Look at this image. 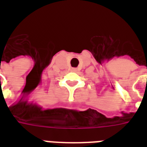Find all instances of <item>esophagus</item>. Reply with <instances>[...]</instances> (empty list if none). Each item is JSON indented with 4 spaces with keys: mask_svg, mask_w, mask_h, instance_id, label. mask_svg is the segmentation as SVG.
Segmentation results:
<instances>
[{
    "mask_svg": "<svg viewBox=\"0 0 147 147\" xmlns=\"http://www.w3.org/2000/svg\"><path fill=\"white\" fill-rule=\"evenodd\" d=\"M71 71H76V69H71Z\"/></svg>",
    "mask_w": 147,
    "mask_h": 147,
    "instance_id": "1",
    "label": "esophagus"
}]
</instances>
